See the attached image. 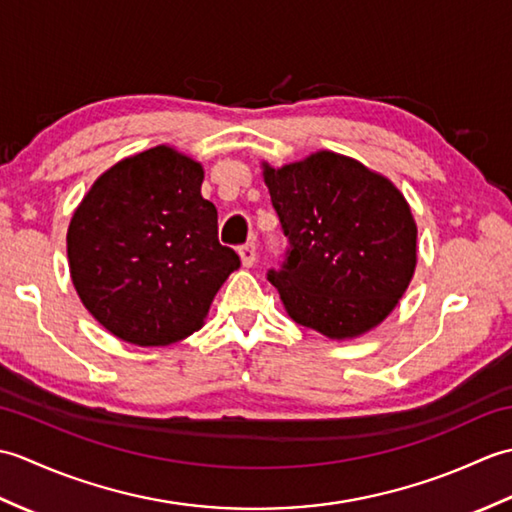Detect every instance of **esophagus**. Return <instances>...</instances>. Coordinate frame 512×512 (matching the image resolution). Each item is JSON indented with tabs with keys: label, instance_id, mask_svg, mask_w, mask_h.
<instances>
[{
	"label": "esophagus",
	"instance_id": "esophagus-1",
	"mask_svg": "<svg viewBox=\"0 0 512 512\" xmlns=\"http://www.w3.org/2000/svg\"><path fill=\"white\" fill-rule=\"evenodd\" d=\"M239 259H242V266L244 268H253L255 266V259H257L255 244H244L242 248H239Z\"/></svg>",
	"mask_w": 512,
	"mask_h": 512
}]
</instances>
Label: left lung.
Instances as JSON below:
<instances>
[{
  "label": "left lung",
  "mask_w": 512,
  "mask_h": 512,
  "mask_svg": "<svg viewBox=\"0 0 512 512\" xmlns=\"http://www.w3.org/2000/svg\"><path fill=\"white\" fill-rule=\"evenodd\" d=\"M262 169L290 242L284 268L268 273L288 317L332 341L374 330L416 273L418 226L405 195L328 149Z\"/></svg>",
  "instance_id": "left-lung-1"
}]
</instances>
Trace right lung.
Segmentation results:
<instances>
[{"instance_id": "right-lung-1", "label": "right lung", "mask_w": 512, "mask_h": 512, "mask_svg": "<svg viewBox=\"0 0 512 512\" xmlns=\"http://www.w3.org/2000/svg\"><path fill=\"white\" fill-rule=\"evenodd\" d=\"M202 162L171 145L118 160L68 226L76 295L116 339L162 347L198 332L239 257L217 242Z\"/></svg>"}]
</instances>
